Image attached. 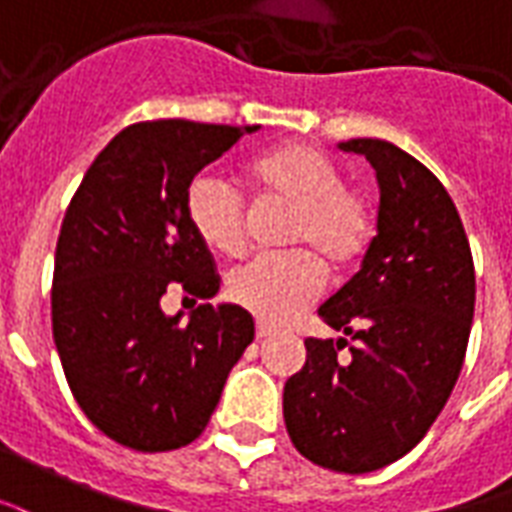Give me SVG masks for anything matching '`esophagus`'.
I'll use <instances>...</instances> for the list:
<instances>
[{
    "instance_id": "obj_1",
    "label": "esophagus",
    "mask_w": 512,
    "mask_h": 512,
    "mask_svg": "<svg viewBox=\"0 0 512 512\" xmlns=\"http://www.w3.org/2000/svg\"><path fill=\"white\" fill-rule=\"evenodd\" d=\"M272 335V327L267 322H256V338H267Z\"/></svg>"
}]
</instances>
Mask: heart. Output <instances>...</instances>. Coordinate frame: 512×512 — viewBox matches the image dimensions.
<instances>
[{"label":"heart","instance_id":"1","mask_svg":"<svg viewBox=\"0 0 512 512\" xmlns=\"http://www.w3.org/2000/svg\"><path fill=\"white\" fill-rule=\"evenodd\" d=\"M253 188L292 207L283 242L297 251L261 253L229 272L226 292L264 322H286L324 289V267L349 270L376 237V207L346 188L341 169L319 149L289 144L253 160ZM185 212L210 251L237 256L248 242L245 199L218 171H201L185 193Z\"/></svg>","mask_w":512,"mask_h":512}]
</instances>
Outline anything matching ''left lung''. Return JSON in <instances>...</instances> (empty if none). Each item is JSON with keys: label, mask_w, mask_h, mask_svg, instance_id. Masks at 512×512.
Wrapping results in <instances>:
<instances>
[{"label": "left lung", "mask_w": 512, "mask_h": 512, "mask_svg": "<svg viewBox=\"0 0 512 512\" xmlns=\"http://www.w3.org/2000/svg\"><path fill=\"white\" fill-rule=\"evenodd\" d=\"M341 149L376 169L379 223L360 272L319 308L349 338H305L283 420L308 461L363 475L409 453L445 409L475 316V261L450 193L420 160L382 138Z\"/></svg>", "instance_id": "left-lung-1"}]
</instances>
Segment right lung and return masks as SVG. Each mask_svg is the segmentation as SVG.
Returning a JSON list of instances; mask_svg holds the SVG:
<instances>
[{"instance_id": "add662e5", "label": "right lung", "mask_w": 512, "mask_h": 512, "mask_svg": "<svg viewBox=\"0 0 512 512\" xmlns=\"http://www.w3.org/2000/svg\"><path fill=\"white\" fill-rule=\"evenodd\" d=\"M259 125L136 122L81 179L54 256L51 324L70 393L89 423L141 453L190 445L210 423L229 371L253 341V316L210 302L188 324L163 294L210 300L220 289L185 193L207 163Z\"/></svg>"}]
</instances>
